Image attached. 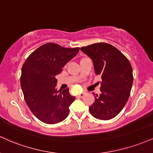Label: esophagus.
<instances>
[{
	"mask_svg": "<svg viewBox=\"0 0 153 153\" xmlns=\"http://www.w3.org/2000/svg\"><path fill=\"white\" fill-rule=\"evenodd\" d=\"M85 94V93H80V94L78 95V97H83Z\"/></svg>",
	"mask_w": 153,
	"mask_h": 153,
	"instance_id": "esophagus-1",
	"label": "esophagus"
}]
</instances>
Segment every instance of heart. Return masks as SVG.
Instances as JSON below:
<instances>
[{"label": "heart", "instance_id": "heart-1", "mask_svg": "<svg viewBox=\"0 0 153 153\" xmlns=\"http://www.w3.org/2000/svg\"><path fill=\"white\" fill-rule=\"evenodd\" d=\"M83 59H84V58H83Z\"/></svg>", "mask_w": 153, "mask_h": 153}]
</instances>
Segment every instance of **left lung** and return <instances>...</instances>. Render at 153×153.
I'll list each match as a JSON object with an SVG mask.
<instances>
[{
    "label": "left lung",
    "instance_id": "obj_1",
    "mask_svg": "<svg viewBox=\"0 0 153 153\" xmlns=\"http://www.w3.org/2000/svg\"><path fill=\"white\" fill-rule=\"evenodd\" d=\"M80 50L93 60L95 74L101 75L102 79L101 93L95 95L90 113L102 120L113 118L129 98L133 82L130 62L119 50L108 43H94Z\"/></svg>",
    "mask_w": 153,
    "mask_h": 153
}]
</instances>
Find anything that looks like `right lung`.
I'll use <instances>...</instances> for the list:
<instances>
[{
	"mask_svg": "<svg viewBox=\"0 0 153 153\" xmlns=\"http://www.w3.org/2000/svg\"><path fill=\"white\" fill-rule=\"evenodd\" d=\"M80 48H68L53 43H45L33 51L22 67L21 85L29 109L47 124L64 120L75 97L69 89L58 91L56 75L78 54Z\"/></svg>",
	"mask_w": 153,
	"mask_h": 153,
	"instance_id": "1",
	"label": "right lung"
}]
</instances>
